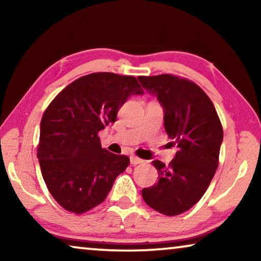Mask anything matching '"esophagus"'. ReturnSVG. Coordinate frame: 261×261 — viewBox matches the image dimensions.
<instances>
[{"mask_svg":"<svg viewBox=\"0 0 261 261\" xmlns=\"http://www.w3.org/2000/svg\"><path fill=\"white\" fill-rule=\"evenodd\" d=\"M141 163H144V160L138 158L137 155H130V164H132V165H139V164H141Z\"/></svg>","mask_w":261,"mask_h":261,"instance_id":"34e87169","label":"esophagus"}]
</instances>
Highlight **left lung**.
<instances>
[{
    "instance_id": "obj_1",
    "label": "left lung",
    "mask_w": 261,
    "mask_h": 261,
    "mask_svg": "<svg viewBox=\"0 0 261 261\" xmlns=\"http://www.w3.org/2000/svg\"><path fill=\"white\" fill-rule=\"evenodd\" d=\"M164 110V127L178 151L169 165L154 160L158 181L142 189L146 204L167 216L192 208L217 166L223 130L213 102L198 85L171 74L138 77Z\"/></svg>"
}]
</instances>
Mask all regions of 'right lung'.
I'll return each mask as SVG.
<instances>
[{"mask_svg": "<svg viewBox=\"0 0 261 261\" xmlns=\"http://www.w3.org/2000/svg\"><path fill=\"white\" fill-rule=\"evenodd\" d=\"M133 95H144L135 77L91 73L63 89L45 110L38 159L48 191L67 212L101 204L129 165L127 155L102 148L98 132L115 122Z\"/></svg>", "mask_w": 261, "mask_h": 261, "instance_id": "add662e5", "label": "right lung"}]
</instances>
